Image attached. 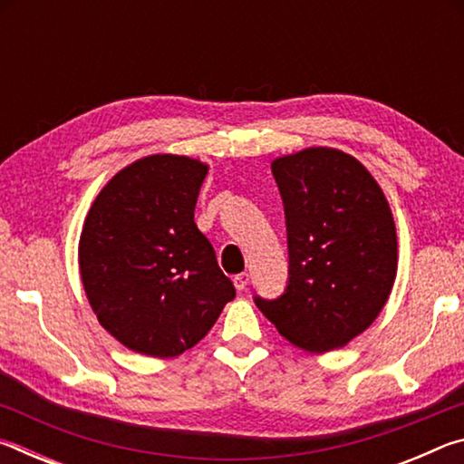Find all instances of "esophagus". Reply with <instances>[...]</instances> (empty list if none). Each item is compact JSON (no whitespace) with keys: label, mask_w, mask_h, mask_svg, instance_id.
<instances>
[{"label":"esophagus","mask_w":464,"mask_h":464,"mask_svg":"<svg viewBox=\"0 0 464 464\" xmlns=\"http://www.w3.org/2000/svg\"><path fill=\"white\" fill-rule=\"evenodd\" d=\"M247 282H249V274L247 272H241L237 276L233 278V285L237 290H246L247 288Z\"/></svg>","instance_id":"1"}]
</instances>
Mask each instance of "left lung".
I'll use <instances>...</instances> for the list:
<instances>
[{"label": "left lung", "instance_id": "left-lung-1", "mask_svg": "<svg viewBox=\"0 0 464 464\" xmlns=\"http://www.w3.org/2000/svg\"><path fill=\"white\" fill-rule=\"evenodd\" d=\"M285 202L288 286L256 304L296 348H343L379 317L397 276V231L382 188L356 157L309 147L272 161Z\"/></svg>", "mask_w": 464, "mask_h": 464}]
</instances>
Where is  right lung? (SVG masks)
<instances>
[{"label": "right lung", "mask_w": 464, "mask_h": 464, "mask_svg": "<svg viewBox=\"0 0 464 464\" xmlns=\"http://www.w3.org/2000/svg\"><path fill=\"white\" fill-rule=\"evenodd\" d=\"M208 166L157 153L102 188L80 237V274L100 325L129 350L174 358L210 332L235 298L194 223Z\"/></svg>", "instance_id": "1"}]
</instances>
